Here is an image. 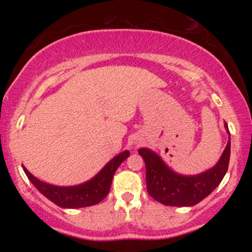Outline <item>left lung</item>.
I'll list each match as a JSON object with an SVG mask.
<instances>
[{"label":"left lung","mask_w":252,"mask_h":252,"mask_svg":"<svg viewBox=\"0 0 252 252\" xmlns=\"http://www.w3.org/2000/svg\"><path fill=\"white\" fill-rule=\"evenodd\" d=\"M228 132L227 124L224 123ZM231 140L212 168L198 175H181L170 169L153 150L138 149L146 163V181L148 194L167 206H193L210 195L226 174L230 161Z\"/></svg>","instance_id":"obj_1"}]
</instances>
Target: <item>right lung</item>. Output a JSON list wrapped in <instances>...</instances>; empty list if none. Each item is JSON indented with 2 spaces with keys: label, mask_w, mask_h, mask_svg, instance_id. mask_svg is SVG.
Returning a JSON list of instances; mask_svg holds the SVG:
<instances>
[{
  "label": "right lung",
  "mask_w": 252,
  "mask_h": 252,
  "mask_svg": "<svg viewBox=\"0 0 252 252\" xmlns=\"http://www.w3.org/2000/svg\"><path fill=\"white\" fill-rule=\"evenodd\" d=\"M129 155V150L122 152L115 156L112 160H110L91 180L76 185V186H54L47 182L40 181L32 173L28 172L25 166L22 168L30 181L36 187V189L46 198L50 199L52 202L63 209H80V207L96 205L108 195L115 172Z\"/></svg>",
  "instance_id": "obj_1"
}]
</instances>
